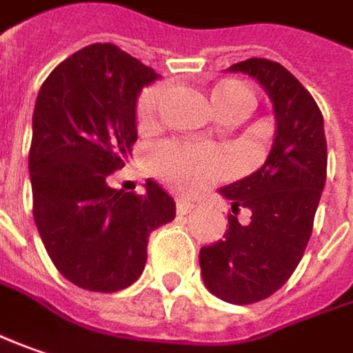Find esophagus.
Masks as SVG:
<instances>
[{
  "label": "esophagus",
  "instance_id": "34e87169",
  "mask_svg": "<svg viewBox=\"0 0 353 353\" xmlns=\"http://www.w3.org/2000/svg\"><path fill=\"white\" fill-rule=\"evenodd\" d=\"M176 209L179 215H185V213H190L193 209V203L192 201H188V199H177Z\"/></svg>",
  "mask_w": 353,
  "mask_h": 353
}]
</instances>
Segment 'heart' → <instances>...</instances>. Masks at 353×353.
Returning <instances> with one entry per match:
<instances>
[{
  "instance_id": "1",
  "label": "heart",
  "mask_w": 353,
  "mask_h": 353,
  "mask_svg": "<svg viewBox=\"0 0 353 353\" xmlns=\"http://www.w3.org/2000/svg\"><path fill=\"white\" fill-rule=\"evenodd\" d=\"M163 99V86L154 85L146 88L136 106V114L142 124L152 122ZM213 104L219 112L229 108H243L249 110L253 102V92L241 83L225 81L213 88L211 92ZM150 168L163 177L172 188L179 192H199L227 174L229 161L225 154L209 146H188L179 142H160L148 152Z\"/></svg>"
}]
</instances>
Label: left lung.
I'll return each mask as SVG.
<instances>
[{"label": "left lung", "instance_id": "8db88e82", "mask_svg": "<svg viewBox=\"0 0 353 353\" xmlns=\"http://www.w3.org/2000/svg\"><path fill=\"white\" fill-rule=\"evenodd\" d=\"M229 70L265 88L276 130L265 163L219 190L233 213L247 207L251 221L241 225L229 215L223 239L201 247L199 267L211 294L251 304L276 292L299 267L324 192L328 152L322 112L292 72L268 59H247Z\"/></svg>", "mask_w": 353, "mask_h": 353}]
</instances>
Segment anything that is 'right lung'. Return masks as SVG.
I'll return each mask as SVG.
<instances>
[{
    "mask_svg": "<svg viewBox=\"0 0 353 353\" xmlns=\"http://www.w3.org/2000/svg\"><path fill=\"white\" fill-rule=\"evenodd\" d=\"M158 79L116 45L94 43L65 59L39 90L29 150L33 217L54 267L85 290L136 283L150 233L176 217L172 195L152 179L142 195L108 185L138 140V97Z\"/></svg>",
    "mask_w": 353,
    "mask_h": 353,
    "instance_id": "1",
    "label": "right lung"
}]
</instances>
